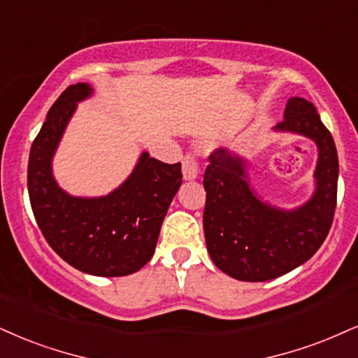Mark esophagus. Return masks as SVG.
Listing matches in <instances>:
<instances>
[{"instance_id":"34e87169","label":"esophagus","mask_w":358,"mask_h":358,"mask_svg":"<svg viewBox=\"0 0 358 358\" xmlns=\"http://www.w3.org/2000/svg\"><path fill=\"white\" fill-rule=\"evenodd\" d=\"M182 176L184 179H196L199 176V161L192 154H186L182 159Z\"/></svg>"}]
</instances>
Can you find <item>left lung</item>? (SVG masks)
I'll list each match as a JSON object with an SVG mask.
<instances>
[{"mask_svg":"<svg viewBox=\"0 0 358 358\" xmlns=\"http://www.w3.org/2000/svg\"><path fill=\"white\" fill-rule=\"evenodd\" d=\"M275 129L307 136L319 148L317 191L301 209L287 213L259 201L247 184L244 161L226 149L210 152L204 172L207 250L237 280L264 282L294 271L319 250L334 222L338 157L315 106L290 98Z\"/></svg>","mask_w":358,"mask_h":358,"instance_id":"obj_1","label":"left lung"}]
</instances>
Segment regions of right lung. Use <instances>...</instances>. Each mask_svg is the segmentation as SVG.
I'll use <instances>...</instances> for the list:
<instances>
[{"label": "right lung", "instance_id": "add662e5", "mask_svg": "<svg viewBox=\"0 0 358 358\" xmlns=\"http://www.w3.org/2000/svg\"><path fill=\"white\" fill-rule=\"evenodd\" d=\"M91 87L71 85L56 99L33 141L28 192L39 229L51 249L78 271L99 277L138 272L156 249L162 220L182 184L180 162L166 164L141 156L131 178L106 197H71L57 187L51 157L78 101Z\"/></svg>", "mask_w": 358, "mask_h": 358}]
</instances>
